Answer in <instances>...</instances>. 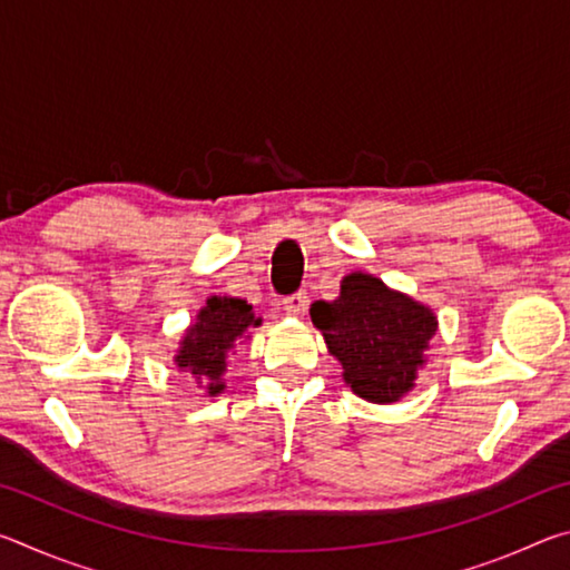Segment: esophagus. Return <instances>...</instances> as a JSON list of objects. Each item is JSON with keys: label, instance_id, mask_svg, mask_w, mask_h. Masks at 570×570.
<instances>
[{"label": "esophagus", "instance_id": "34e87169", "mask_svg": "<svg viewBox=\"0 0 570 570\" xmlns=\"http://www.w3.org/2000/svg\"><path fill=\"white\" fill-rule=\"evenodd\" d=\"M306 304H308L306 292H294V294L284 296V308H286L288 314H294V316L304 314L306 312Z\"/></svg>", "mask_w": 570, "mask_h": 570}]
</instances>
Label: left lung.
Returning a JSON list of instances; mask_svg holds the SVG:
<instances>
[{
    "instance_id": "1",
    "label": "left lung",
    "mask_w": 570,
    "mask_h": 570,
    "mask_svg": "<svg viewBox=\"0 0 570 570\" xmlns=\"http://www.w3.org/2000/svg\"><path fill=\"white\" fill-rule=\"evenodd\" d=\"M312 322L342 362L344 380L370 402H397L414 387L438 320L428 306L390 292L370 274H350L340 298L314 302Z\"/></svg>"
}]
</instances>
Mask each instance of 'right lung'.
<instances>
[{
	"instance_id": "1",
	"label": "right lung",
	"mask_w": 570,
	"mask_h": 570,
	"mask_svg": "<svg viewBox=\"0 0 570 570\" xmlns=\"http://www.w3.org/2000/svg\"><path fill=\"white\" fill-rule=\"evenodd\" d=\"M250 312V304L236 296H210L208 304L200 308L196 324L190 326L183 340L176 364L196 377L208 380V394L224 390L220 374L226 370V354L234 342L248 326H258Z\"/></svg>"
}]
</instances>
